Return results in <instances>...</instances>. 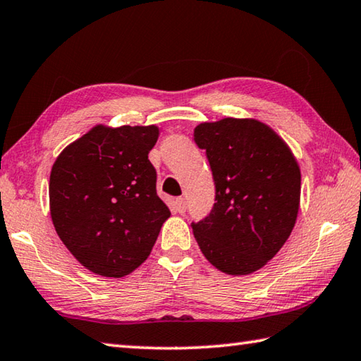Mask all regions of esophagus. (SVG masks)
Segmentation results:
<instances>
[{"instance_id": "esophagus-1", "label": "esophagus", "mask_w": 361, "mask_h": 361, "mask_svg": "<svg viewBox=\"0 0 361 361\" xmlns=\"http://www.w3.org/2000/svg\"><path fill=\"white\" fill-rule=\"evenodd\" d=\"M174 204H176V210H178L179 214H183L187 210V201L183 198H176Z\"/></svg>"}]
</instances>
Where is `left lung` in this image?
<instances>
[{
	"label": "left lung",
	"instance_id": "left-lung-1",
	"mask_svg": "<svg viewBox=\"0 0 361 361\" xmlns=\"http://www.w3.org/2000/svg\"><path fill=\"white\" fill-rule=\"evenodd\" d=\"M215 182L210 214L192 223L206 259L228 275L264 267L288 240L300 206V168L286 142L256 119L195 128Z\"/></svg>",
	"mask_w": 361,
	"mask_h": 361
}]
</instances>
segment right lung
Returning a JSON list of instances; mask_svg holds the SVG:
<instances>
[{"label": "right lung", "instance_id": "add662e5", "mask_svg": "<svg viewBox=\"0 0 361 361\" xmlns=\"http://www.w3.org/2000/svg\"><path fill=\"white\" fill-rule=\"evenodd\" d=\"M155 126H96L67 146L50 174V214L59 239L83 267L121 278L151 255L171 212L147 154Z\"/></svg>", "mask_w": 361, "mask_h": 361}]
</instances>
